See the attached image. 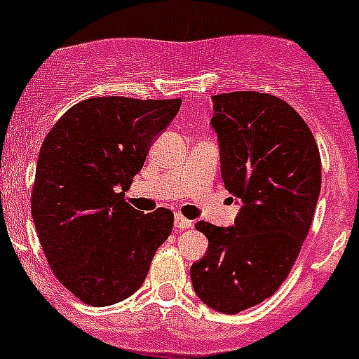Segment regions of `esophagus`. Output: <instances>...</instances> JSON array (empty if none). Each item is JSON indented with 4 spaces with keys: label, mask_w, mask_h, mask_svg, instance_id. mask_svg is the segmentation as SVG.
Wrapping results in <instances>:
<instances>
[{
    "label": "esophagus",
    "mask_w": 359,
    "mask_h": 359,
    "mask_svg": "<svg viewBox=\"0 0 359 359\" xmlns=\"http://www.w3.org/2000/svg\"><path fill=\"white\" fill-rule=\"evenodd\" d=\"M192 221L187 217H183V215L176 214V217H174V226H176V230H185V228H192Z\"/></svg>",
    "instance_id": "obj_1"
}]
</instances>
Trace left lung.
Here are the masks:
<instances>
[{
    "label": "left lung",
    "instance_id": "1",
    "mask_svg": "<svg viewBox=\"0 0 359 359\" xmlns=\"http://www.w3.org/2000/svg\"><path fill=\"white\" fill-rule=\"evenodd\" d=\"M221 176L243 208L230 228L198 221L208 252L190 268L196 294L226 315L261 304L290 275L315 217L322 161L315 136L282 98L214 95Z\"/></svg>",
    "mask_w": 359,
    "mask_h": 359
}]
</instances>
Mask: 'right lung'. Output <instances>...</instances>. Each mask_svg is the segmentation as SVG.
Wrapping results in <instances>:
<instances>
[{
	"mask_svg": "<svg viewBox=\"0 0 359 359\" xmlns=\"http://www.w3.org/2000/svg\"><path fill=\"white\" fill-rule=\"evenodd\" d=\"M180 106L182 98H86L41 145L32 189L37 237L57 280L88 306L140 290L172 231L169 208L144 214L123 196Z\"/></svg>",
	"mask_w": 359,
	"mask_h": 359,
	"instance_id": "obj_1",
	"label": "right lung"
}]
</instances>
